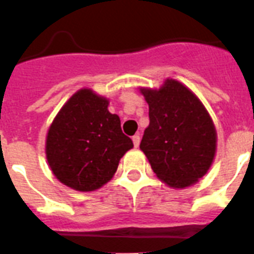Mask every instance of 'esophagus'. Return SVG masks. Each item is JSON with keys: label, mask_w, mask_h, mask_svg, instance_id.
<instances>
[{"label": "esophagus", "mask_w": 254, "mask_h": 254, "mask_svg": "<svg viewBox=\"0 0 254 254\" xmlns=\"http://www.w3.org/2000/svg\"><path fill=\"white\" fill-rule=\"evenodd\" d=\"M133 143H134V147H138L139 146V142H141V137H139V134H135V135H133Z\"/></svg>", "instance_id": "34e87169"}]
</instances>
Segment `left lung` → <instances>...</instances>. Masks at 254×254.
Returning <instances> with one entry per match:
<instances>
[{
    "mask_svg": "<svg viewBox=\"0 0 254 254\" xmlns=\"http://www.w3.org/2000/svg\"><path fill=\"white\" fill-rule=\"evenodd\" d=\"M150 124L139 148L152 171L175 189L195 184L207 174L216 151V130L195 94L172 78L159 88H139Z\"/></svg>",
    "mask_w": 254,
    "mask_h": 254,
    "instance_id": "left-lung-1",
    "label": "left lung"
}]
</instances>
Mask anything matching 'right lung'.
Masks as SVG:
<instances>
[{
	"mask_svg": "<svg viewBox=\"0 0 254 254\" xmlns=\"http://www.w3.org/2000/svg\"><path fill=\"white\" fill-rule=\"evenodd\" d=\"M109 100L80 88L60 109L47 133L45 155L56 179L78 191L96 190L116 174L133 147Z\"/></svg>",
	"mask_w": 254,
	"mask_h": 254,
	"instance_id": "obj_1",
	"label": "right lung"
}]
</instances>
